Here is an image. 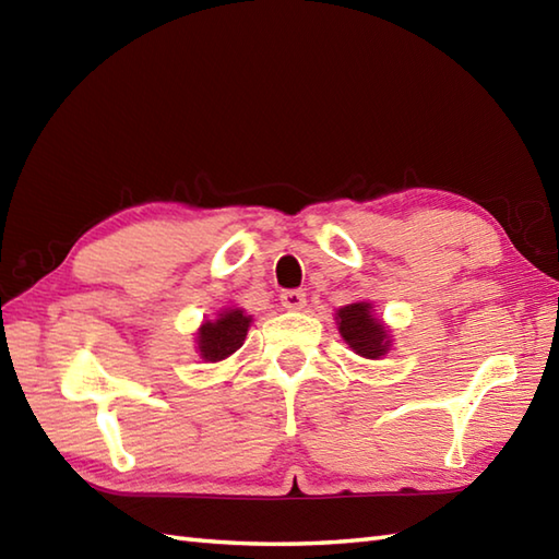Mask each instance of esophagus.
I'll return each instance as SVG.
<instances>
[{"label":"esophagus","mask_w":559,"mask_h":559,"mask_svg":"<svg viewBox=\"0 0 559 559\" xmlns=\"http://www.w3.org/2000/svg\"><path fill=\"white\" fill-rule=\"evenodd\" d=\"M281 302H283V307H288V310H302L307 302V295H305V290H295V288L283 290Z\"/></svg>","instance_id":"obj_1"}]
</instances>
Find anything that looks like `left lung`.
Returning <instances> with one entry per match:
<instances>
[{
    "label": "left lung",
    "mask_w": 559,
    "mask_h": 559,
    "mask_svg": "<svg viewBox=\"0 0 559 559\" xmlns=\"http://www.w3.org/2000/svg\"><path fill=\"white\" fill-rule=\"evenodd\" d=\"M336 319L341 336L362 358L377 360L379 355L389 350V334L382 322L372 317L370 302H353L341 307Z\"/></svg>",
    "instance_id": "obj_1"
}]
</instances>
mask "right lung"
Returning <instances> with one entry per match:
<instances>
[{"label": "right lung", "instance_id": "right-lung-1", "mask_svg": "<svg viewBox=\"0 0 559 559\" xmlns=\"http://www.w3.org/2000/svg\"><path fill=\"white\" fill-rule=\"evenodd\" d=\"M249 322H252V317H247L242 310H228L216 322H206L199 329L197 336L201 358L206 362H218L228 358V355L242 346Z\"/></svg>", "mask_w": 559, "mask_h": 559}]
</instances>
